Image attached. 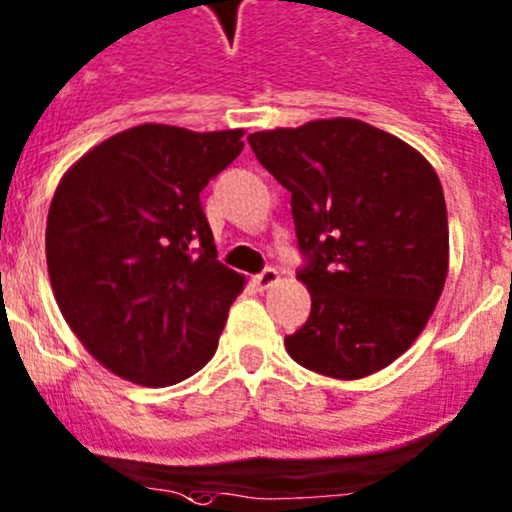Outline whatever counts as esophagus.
Masks as SVG:
<instances>
[{
	"label": "esophagus",
	"mask_w": 512,
	"mask_h": 512,
	"mask_svg": "<svg viewBox=\"0 0 512 512\" xmlns=\"http://www.w3.org/2000/svg\"><path fill=\"white\" fill-rule=\"evenodd\" d=\"M278 283H280V272L275 270V267H267V270H262L255 278V285L260 290H270L272 285H278Z\"/></svg>",
	"instance_id": "esophagus-1"
}]
</instances>
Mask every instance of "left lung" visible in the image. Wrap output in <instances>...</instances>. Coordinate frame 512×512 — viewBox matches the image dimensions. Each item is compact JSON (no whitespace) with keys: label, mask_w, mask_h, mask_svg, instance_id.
<instances>
[{"label":"left lung","mask_w":512,"mask_h":512,"mask_svg":"<svg viewBox=\"0 0 512 512\" xmlns=\"http://www.w3.org/2000/svg\"><path fill=\"white\" fill-rule=\"evenodd\" d=\"M290 191L298 280L310 318L285 348L331 379H364L407 351L432 318L450 267L437 171L417 148L356 118L247 136Z\"/></svg>","instance_id":"left-lung-1"}]
</instances>
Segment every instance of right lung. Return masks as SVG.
I'll use <instances>...</instances> for the list:
<instances>
[{
    "label": "right lung",
    "mask_w": 512,
    "mask_h": 512,
    "mask_svg": "<svg viewBox=\"0 0 512 512\" xmlns=\"http://www.w3.org/2000/svg\"><path fill=\"white\" fill-rule=\"evenodd\" d=\"M242 136L143 123L90 148L57 184L52 293L85 351L121 379L179 384L217 351L245 278L217 260L199 194L240 156Z\"/></svg>",
    "instance_id": "obj_1"
}]
</instances>
